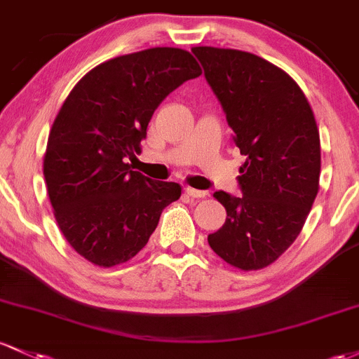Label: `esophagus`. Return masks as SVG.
Returning <instances> with one entry per match:
<instances>
[{
	"label": "esophagus",
	"mask_w": 359,
	"mask_h": 359,
	"mask_svg": "<svg viewBox=\"0 0 359 359\" xmlns=\"http://www.w3.org/2000/svg\"><path fill=\"white\" fill-rule=\"evenodd\" d=\"M184 191H186V194L189 196V198H206V196H208L206 191H199V189L186 187Z\"/></svg>",
	"instance_id": "34e87169"
}]
</instances>
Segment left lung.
<instances>
[{"instance_id": "left-lung-1", "label": "left lung", "mask_w": 359, "mask_h": 359, "mask_svg": "<svg viewBox=\"0 0 359 359\" xmlns=\"http://www.w3.org/2000/svg\"><path fill=\"white\" fill-rule=\"evenodd\" d=\"M192 54L247 156L237 177L242 196L215 192L226 222L208 243L238 269H262L297 240L317 198V122L300 86L266 59L218 47Z\"/></svg>"}]
</instances>
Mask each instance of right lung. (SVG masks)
I'll return each mask as SVG.
<instances>
[{"label":"right lung","mask_w":359,"mask_h":359,"mask_svg":"<svg viewBox=\"0 0 359 359\" xmlns=\"http://www.w3.org/2000/svg\"><path fill=\"white\" fill-rule=\"evenodd\" d=\"M187 50L153 47L102 62L85 74L59 110L44 156L50 204L62 235L81 257L112 267L143 249L175 182L131 170L148 122L165 97L198 78Z\"/></svg>","instance_id":"add662e5"}]
</instances>
